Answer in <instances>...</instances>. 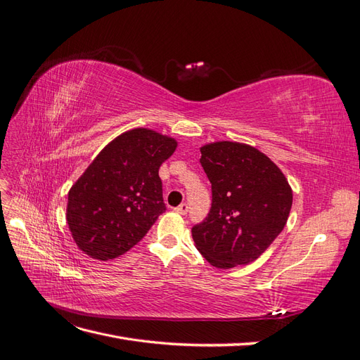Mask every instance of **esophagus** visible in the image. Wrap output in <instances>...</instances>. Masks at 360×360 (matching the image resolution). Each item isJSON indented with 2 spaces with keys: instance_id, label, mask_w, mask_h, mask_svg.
<instances>
[{
  "instance_id": "1",
  "label": "esophagus",
  "mask_w": 360,
  "mask_h": 360,
  "mask_svg": "<svg viewBox=\"0 0 360 360\" xmlns=\"http://www.w3.org/2000/svg\"><path fill=\"white\" fill-rule=\"evenodd\" d=\"M176 212L180 213V214H186V213L189 212V205H188L186 202H183V204H180V205L177 207Z\"/></svg>"
}]
</instances>
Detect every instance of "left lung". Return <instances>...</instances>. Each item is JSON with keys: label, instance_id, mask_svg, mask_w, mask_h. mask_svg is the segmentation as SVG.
Here are the masks:
<instances>
[{"label": "left lung", "instance_id": "left-lung-1", "mask_svg": "<svg viewBox=\"0 0 360 360\" xmlns=\"http://www.w3.org/2000/svg\"><path fill=\"white\" fill-rule=\"evenodd\" d=\"M200 150L212 183V209L192 228L195 246L214 267L252 263L287 224L292 204L288 180L252 146L217 141Z\"/></svg>", "mask_w": 360, "mask_h": 360}]
</instances>
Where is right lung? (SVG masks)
<instances>
[{"label": "right lung", "mask_w": 360, "mask_h": 360, "mask_svg": "<svg viewBox=\"0 0 360 360\" xmlns=\"http://www.w3.org/2000/svg\"><path fill=\"white\" fill-rule=\"evenodd\" d=\"M177 141L136 127L108 144L69 191L66 219L75 243L94 259L126 254L165 212L159 168Z\"/></svg>", "instance_id": "1"}]
</instances>
